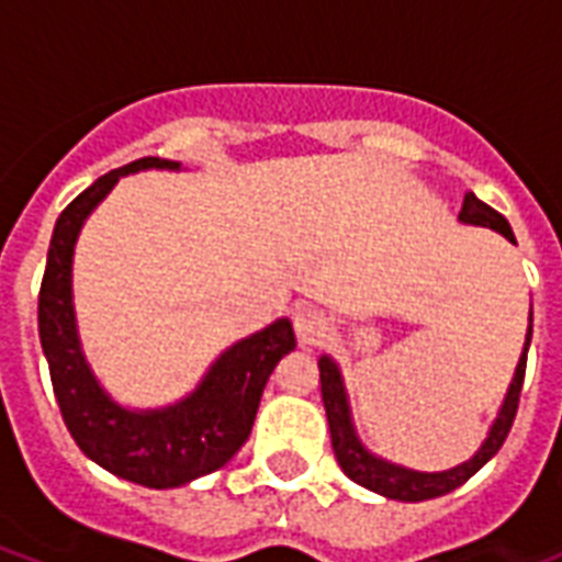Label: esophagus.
Wrapping results in <instances>:
<instances>
[{
	"label": "esophagus",
	"instance_id": "obj_1",
	"mask_svg": "<svg viewBox=\"0 0 562 562\" xmlns=\"http://www.w3.org/2000/svg\"><path fill=\"white\" fill-rule=\"evenodd\" d=\"M326 329H329V321H326V315L321 308L303 306L294 312V333H297V338L303 344L321 341L326 335Z\"/></svg>",
	"mask_w": 562,
	"mask_h": 562
}]
</instances>
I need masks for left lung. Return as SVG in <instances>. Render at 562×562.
<instances>
[{
	"mask_svg": "<svg viewBox=\"0 0 562 562\" xmlns=\"http://www.w3.org/2000/svg\"><path fill=\"white\" fill-rule=\"evenodd\" d=\"M458 221L472 224V227H490L502 233L507 241H514V229L507 224L505 215H498L493 206L479 201L475 194H463V206L458 212ZM531 333H533V312L528 315V335H525L522 356L516 364V373L510 379V387L505 393V402L498 408L493 426H490L484 443L470 461L458 463L452 470L443 472H419L400 467V463L384 461L379 454H373L368 446L359 440V431L352 426V411H350V396L344 387L341 368L335 364L333 356H321L317 368H321V393H324V408L326 419H329V435H333V449L338 458V467L344 475L361 487L373 490L384 498H396V502H426V498H437L452 493L454 487H461L463 481H470L493 454L502 449L507 431L514 426L516 408H519V393H522V379H525V361H528V347H531Z\"/></svg>",
	"mask_w": 562,
	"mask_h": 562,
	"instance_id": "obj_1",
	"label": "left lung"
}]
</instances>
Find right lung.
<instances>
[{
    "label": "right lung",
    "mask_w": 562,
    "mask_h": 562,
    "mask_svg": "<svg viewBox=\"0 0 562 562\" xmlns=\"http://www.w3.org/2000/svg\"><path fill=\"white\" fill-rule=\"evenodd\" d=\"M180 171V162L143 157L99 178L75 198L55 224L40 285L37 324L52 387L69 435L90 461L119 479L151 490L183 487L221 470L254 428L268 375L297 341L289 317L236 341L212 361L192 393L166 408H125L104 391L83 356L72 303V256L83 221L136 171Z\"/></svg>",
    "instance_id": "1"
}]
</instances>
